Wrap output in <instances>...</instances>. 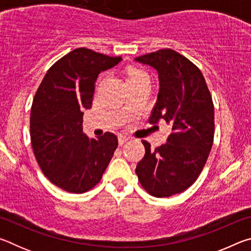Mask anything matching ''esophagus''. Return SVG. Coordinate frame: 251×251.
<instances>
[{
  "instance_id": "obj_1",
  "label": "esophagus",
  "mask_w": 251,
  "mask_h": 251,
  "mask_svg": "<svg viewBox=\"0 0 251 251\" xmlns=\"http://www.w3.org/2000/svg\"><path fill=\"white\" fill-rule=\"evenodd\" d=\"M128 137H127V136H125V135H120L118 136V143H120V145H124V144L128 141Z\"/></svg>"
}]
</instances>
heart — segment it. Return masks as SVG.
Returning <instances> with one entry per match:
<instances>
[{"label":"heart","mask_w":251,"mask_h":251,"mask_svg":"<svg viewBox=\"0 0 251 251\" xmlns=\"http://www.w3.org/2000/svg\"><path fill=\"white\" fill-rule=\"evenodd\" d=\"M150 80V76L145 71L138 70V69H131L127 73V82L128 84H135L142 80Z\"/></svg>","instance_id":"b5f03b06"}]
</instances>
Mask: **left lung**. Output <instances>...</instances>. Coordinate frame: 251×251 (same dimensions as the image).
Instances as JSON below:
<instances>
[{
  "label": "left lung",
  "mask_w": 251,
  "mask_h": 251,
  "mask_svg": "<svg viewBox=\"0 0 251 251\" xmlns=\"http://www.w3.org/2000/svg\"><path fill=\"white\" fill-rule=\"evenodd\" d=\"M135 61L158 72L159 92L148 122L172 127L167 143L155 150L142 141L145 156L135 172L148 194L169 197L189 188L205 166L214 143V103L201 70L176 50H159Z\"/></svg>",
  "instance_id": "1"
}]
</instances>
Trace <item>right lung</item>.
Returning <instances> with one entry per match:
<instances>
[{
  "label": "right lung",
  "mask_w": 251,
  "mask_h": 251,
  "mask_svg": "<svg viewBox=\"0 0 251 251\" xmlns=\"http://www.w3.org/2000/svg\"><path fill=\"white\" fill-rule=\"evenodd\" d=\"M121 61L75 49L50 67L37 88L29 120L33 152L46 178L63 190L83 194L95 187L118 146L113 133L99 139L83 133V110L91 108L99 74Z\"/></svg>",
  "instance_id": "obj_1"
}]
</instances>
